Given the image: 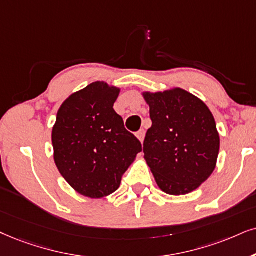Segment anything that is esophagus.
Returning a JSON list of instances; mask_svg holds the SVG:
<instances>
[{"mask_svg":"<svg viewBox=\"0 0 256 256\" xmlns=\"http://www.w3.org/2000/svg\"><path fill=\"white\" fill-rule=\"evenodd\" d=\"M136 136H137V138L142 142V143H143L144 137H145V131L144 130H139L137 134H136Z\"/></svg>","mask_w":256,"mask_h":256,"instance_id":"esophagus-1","label":"esophagus"}]
</instances>
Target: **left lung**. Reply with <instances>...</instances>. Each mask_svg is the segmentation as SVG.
Instances as JSON below:
<instances>
[{
	"mask_svg": "<svg viewBox=\"0 0 256 256\" xmlns=\"http://www.w3.org/2000/svg\"><path fill=\"white\" fill-rule=\"evenodd\" d=\"M152 126L143 152L158 186L186 195L212 174L220 151L215 119L202 100L182 88L144 93Z\"/></svg>",
	"mask_w": 256,
	"mask_h": 256,
	"instance_id": "8db88e82",
	"label": "left lung"
}]
</instances>
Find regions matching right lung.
<instances>
[{
	"label": "right lung",
	"instance_id": "obj_1",
	"mask_svg": "<svg viewBox=\"0 0 256 256\" xmlns=\"http://www.w3.org/2000/svg\"><path fill=\"white\" fill-rule=\"evenodd\" d=\"M120 90L92 82L64 102L52 132L54 160L76 192L90 198L111 195L142 151L113 110Z\"/></svg>",
	"mask_w": 256,
	"mask_h": 256
}]
</instances>
